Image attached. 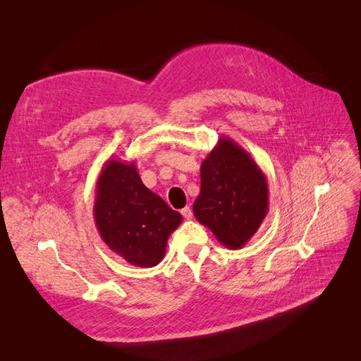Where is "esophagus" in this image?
<instances>
[{"mask_svg": "<svg viewBox=\"0 0 361 361\" xmlns=\"http://www.w3.org/2000/svg\"><path fill=\"white\" fill-rule=\"evenodd\" d=\"M181 215H183L185 219H192L193 214H192L190 206H185V207H183V209H181Z\"/></svg>", "mask_w": 361, "mask_h": 361, "instance_id": "obj_1", "label": "esophagus"}]
</instances>
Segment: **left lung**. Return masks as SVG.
<instances>
[{
  "label": "left lung",
  "instance_id": "1",
  "mask_svg": "<svg viewBox=\"0 0 361 361\" xmlns=\"http://www.w3.org/2000/svg\"><path fill=\"white\" fill-rule=\"evenodd\" d=\"M269 209L268 180L233 139L219 137L200 166L196 219L231 250L244 247Z\"/></svg>",
  "mask_w": 361,
  "mask_h": 361
}]
</instances>
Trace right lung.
<instances>
[{
	"label": "right lung",
	"instance_id": "add662e5",
	"mask_svg": "<svg viewBox=\"0 0 361 361\" xmlns=\"http://www.w3.org/2000/svg\"><path fill=\"white\" fill-rule=\"evenodd\" d=\"M94 192V224L109 250L135 267H157L181 214L142 183L135 162L108 159Z\"/></svg>",
	"mask_w": 361,
	"mask_h": 361
}]
</instances>
